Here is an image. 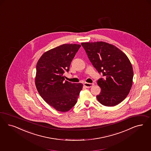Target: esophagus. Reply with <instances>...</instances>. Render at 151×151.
<instances>
[{
  "mask_svg": "<svg viewBox=\"0 0 151 151\" xmlns=\"http://www.w3.org/2000/svg\"><path fill=\"white\" fill-rule=\"evenodd\" d=\"M94 84L93 83H84V86L85 87H86V88H90L91 87H92Z\"/></svg>",
  "mask_w": 151,
  "mask_h": 151,
  "instance_id": "1",
  "label": "esophagus"
}]
</instances>
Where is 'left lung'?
Wrapping results in <instances>:
<instances>
[{"label": "left lung", "mask_w": 151, "mask_h": 151, "mask_svg": "<svg viewBox=\"0 0 151 151\" xmlns=\"http://www.w3.org/2000/svg\"><path fill=\"white\" fill-rule=\"evenodd\" d=\"M81 45L94 68L102 73L98 85L101 89L96 98L106 106H114L123 101L133 83V70L129 58L114 45L104 42H83Z\"/></svg>", "instance_id": "8db88e82"}]
</instances>
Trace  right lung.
Listing matches in <instances>:
<instances>
[{"label":"right lung","instance_id":"1","mask_svg":"<svg viewBox=\"0 0 151 151\" xmlns=\"http://www.w3.org/2000/svg\"><path fill=\"white\" fill-rule=\"evenodd\" d=\"M81 47L63 44L45 52L36 66L35 84L38 93L47 104L61 112L71 109L77 103L83 84L64 81L73 57Z\"/></svg>","mask_w":151,"mask_h":151}]
</instances>
